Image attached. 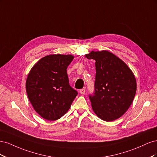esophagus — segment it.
<instances>
[{
    "label": "esophagus",
    "instance_id": "esophagus-1",
    "mask_svg": "<svg viewBox=\"0 0 157 157\" xmlns=\"http://www.w3.org/2000/svg\"><path fill=\"white\" fill-rule=\"evenodd\" d=\"M79 92H80V93L81 94H85V92H86V90H85V88L80 89Z\"/></svg>",
    "mask_w": 157,
    "mask_h": 157
}]
</instances>
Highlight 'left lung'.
<instances>
[{
	"label": "left lung",
	"instance_id": "1",
	"mask_svg": "<svg viewBox=\"0 0 157 157\" xmlns=\"http://www.w3.org/2000/svg\"><path fill=\"white\" fill-rule=\"evenodd\" d=\"M85 56L96 61L94 92L89 95L93 111L103 121H115L127 111L134 98V75L124 61L107 50L92 51Z\"/></svg>",
	"mask_w": 157,
	"mask_h": 157
}]
</instances>
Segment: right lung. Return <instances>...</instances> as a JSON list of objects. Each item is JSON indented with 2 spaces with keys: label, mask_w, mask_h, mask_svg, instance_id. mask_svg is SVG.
I'll list each match as a JSON object with an SVG mask.
<instances>
[{
  "label": "right lung",
  "mask_w": 157,
  "mask_h": 157,
  "mask_svg": "<svg viewBox=\"0 0 157 157\" xmlns=\"http://www.w3.org/2000/svg\"><path fill=\"white\" fill-rule=\"evenodd\" d=\"M72 55L52 54L40 59L27 76L26 91L35 111L44 119H59L68 111L78 92L69 83L67 69Z\"/></svg>",
  "instance_id": "right-lung-1"
}]
</instances>
